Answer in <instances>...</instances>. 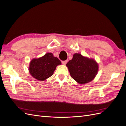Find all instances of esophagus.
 I'll use <instances>...</instances> for the list:
<instances>
[{"label":"esophagus","instance_id":"34e87169","mask_svg":"<svg viewBox=\"0 0 126 126\" xmlns=\"http://www.w3.org/2000/svg\"><path fill=\"white\" fill-rule=\"evenodd\" d=\"M62 63L63 64H66L67 63V62H68V60H64V61H62Z\"/></svg>","mask_w":126,"mask_h":126}]
</instances>
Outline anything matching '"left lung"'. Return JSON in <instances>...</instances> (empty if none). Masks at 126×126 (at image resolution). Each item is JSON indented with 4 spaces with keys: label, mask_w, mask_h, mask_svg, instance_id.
I'll return each instance as SVG.
<instances>
[{
    "label": "left lung",
    "mask_w": 126,
    "mask_h": 126,
    "mask_svg": "<svg viewBox=\"0 0 126 126\" xmlns=\"http://www.w3.org/2000/svg\"><path fill=\"white\" fill-rule=\"evenodd\" d=\"M71 77L80 84H85L94 79L98 70V63L80 54H75L66 64Z\"/></svg>",
    "instance_id": "8db88e82"
}]
</instances>
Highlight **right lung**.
<instances>
[{"mask_svg": "<svg viewBox=\"0 0 126 126\" xmlns=\"http://www.w3.org/2000/svg\"><path fill=\"white\" fill-rule=\"evenodd\" d=\"M61 62L52 53H47L38 59H33L30 63L29 70L33 78L44 81L54 73L56 67Z\"/></svg>", "mask_w": 126, "mask_h": 126, "instance_id": "1", "label": "right lung"}]
</instances>
